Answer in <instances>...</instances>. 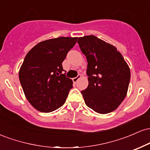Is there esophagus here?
<instances>
[{
  "label": "esophagus",
  "instance_id": "obj_1",
  "mask_svg": "<svg viewBox=\"0 0 150 150\" xmlns=\"http://www.w3.org/2000/svg\"><path fill=\"white\" fill-rule=\"evenodd\" d=\"M80 77H81V75H78L76 77H74V78H73V82H75H75H77V81H78L79 79H80Z\"/></svg>",
  "mask_w": 150,
  "mask_h": 150
}]
</instances>
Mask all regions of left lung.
I'll return each instance as SVG.
<instances>
[{
	"label": "left lung",
	"instance_id": "1",
	"mask_svg": "<svg viewBox=\"0 0 150 150\" xmlns=\"http://www.w3.org/2000/svg\"><path fill=\"white\" fill-rule=\"evenodd\" d=\"M77 43L87 60L89 85L82 91L86 105L106 114L116 110L128 92L130 70L114 46L94 35L79 37Z\"/></svg>",
	"mask_w": 150,
	"mask_h": 150
}]
</instances>
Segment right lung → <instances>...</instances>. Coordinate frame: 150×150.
Masks as SVG:
<instances>
[{"label": "right lung", "mask_w": 150, "mask_h": 150, "mask_svg": "<svg viewBox=\"0 0 150 150\" xmlns=\"http://www.w3.org/2000/svg\"><path fill=\"white\" fill-rule=\"evenodd\" d=\"M77 39H47L38 43L26 55L19 79L26 98L37 111L51 112L65 102L73 82L63 74L62 63Z\"/></svg>", "instance_id": "obj_1"}]
</instances>
